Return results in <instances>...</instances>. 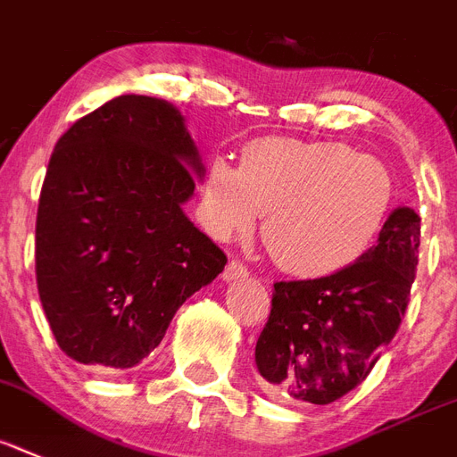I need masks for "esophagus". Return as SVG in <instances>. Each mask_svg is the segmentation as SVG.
Masks as SVG:
<instances>
[{
	"label": "esophagus",
	"mask_w": 457,
	"mask_h": 457,
	"mask_svg": "<svg viewBox=\"0 0 457 457\" xmlns=\"http://www.w3.org/2000/svg\"><path fill=\"white\" fill-rule=\"evenodd\" d=\"M247 275H250L247 266H245L243 262H237V259H231V262H228V266L224 269V280L226 282L240 280V278H247Z\"/></svg>",
	"instance_id": "obj_1"
}]
</instances>
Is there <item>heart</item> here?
<instances>
[{
  "instance_id": "obj_1",
  "label": "heart",
  "mask_w": 457,
  "mask_h": 457,
  "mask_svg": "<svg viewBox=\"0 0 457 457\" xmlns=\"http://www.w3.org/2000/svg\"><path fill=\"white\" fill-rule=\"evenodd\" d=\"M395 205L390 170L341 142L252 139L240 165L212 158L201 220L226 240L250 233L263 212V243L282 270L324 278L367 254Z\"/></svg>"
}]
</instances>
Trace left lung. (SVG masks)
Returning <instances> with one entry per match:
<instances>
[{"label":"left lung","instance_id":"left-lung-1","mask_svg":"<svg viewBox=\"0 0 457 457\" xmlns=\"http://www.w3.org/2000/svg\"><path fill=\"white\" fill-rule=\"evenodd\" d=\"M418 247L420 217L397 207L357 263L315 280L275 282L254 350L269 392L331 404L355 390L402 324Z\"/></svg>","mask_w":457,"mask_h":457}]
</instances>
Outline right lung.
I'll use <instances>...</instances> for the list:
<instances>
[{
    "label": "right lung",
    "instance_id": "1",
    "mask_svg": "<svg viewBox=\"0 0 457 457\" xmlns=\"http://www.w3.org/2000/svg\"><path fill=\"white\" fill-rule=\"evenodd\" d=\"M203 163L179 109L119 96L58 139L37 210V287L60 350L123 371L163 341L226 254L184 203Z\"/></svg>",
    "mask_w": 457,
    "mask_h": 457
}]
</instances>
